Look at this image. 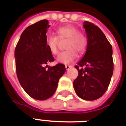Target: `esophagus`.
<instances>
[{
	"label": "esophagus",
	"instance_id": "1",
	"mask_svg": "<svg viewBox=\"0 0 126 126\" xmlns=\"http://www.w3.org/2000/svg\"><path fill=\"white\" fill-rule=\"evenodd\" d=\"M72 66L71 65H65V68H66V70H69L70 68H71Z\"/></svg>",
	"mask_w": 126,
	"mask_h": 126
}]
</instances>
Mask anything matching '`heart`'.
Listing matches in <instances>:
<instances>
[{"label":"heart","instance_id":"b5f03b06","mask_svg":"<svg viewBox=\"0 0 126 126\" xmlns=\"http://www.w3.org/2000/svg\"><path fill=\"white\" fill-rule=\"evenodd\" d=\"M57 36L48 34L46 38V42L49 51L56 55L59 51V40H66L65 47L67 50L59 53L57 57L58 63L69 64L77 59L79 52L82 54L85 52L88 46V38L81 32H79L77 27L73 25H67L61 27L57 30Z\"/></svg>","mask_w":126,"mask_h":126}]
</instances>
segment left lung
<instances>
[{"mask_svg": "<svg viewBox=\"0 0 126 126\" xmlns=\"http://www.w3.org/2000/svg\"><path fill=\"white\" fill-rule=\"evenodd\" d=\"M88 38L86 52L75 67L79 75L73 82L79 97L87 101L100 98L107 90L114 69L112 48L105 35L95 25L84 21Z\"/></svg>", "mask_w": 126, "mask_h": 126, "instance_id": "left-lung-1", "label": "left lung"}]
</instances>
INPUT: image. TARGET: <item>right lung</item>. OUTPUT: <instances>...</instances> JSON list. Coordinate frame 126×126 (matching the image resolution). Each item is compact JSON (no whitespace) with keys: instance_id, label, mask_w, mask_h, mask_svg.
<instances>
[{"instance_id":"obj_1","label":"right lung","mask_w":126,"mask_h":126,"mask_svg":"<svg viewBox=\"0 0 126 126\" xmlns=\"http://www.w3.org/2000/svg\"><path fill=\"white\" fill-rule=\"evenodd\" d=\"M49 26L48 21L43 19L27 27L15 49L19 82L29 95L37 100L47 99L53 95L59 79L66 71L65 65L61 63L45 67L54 61L46 42Z\"/></svg>"}]
</instances>
